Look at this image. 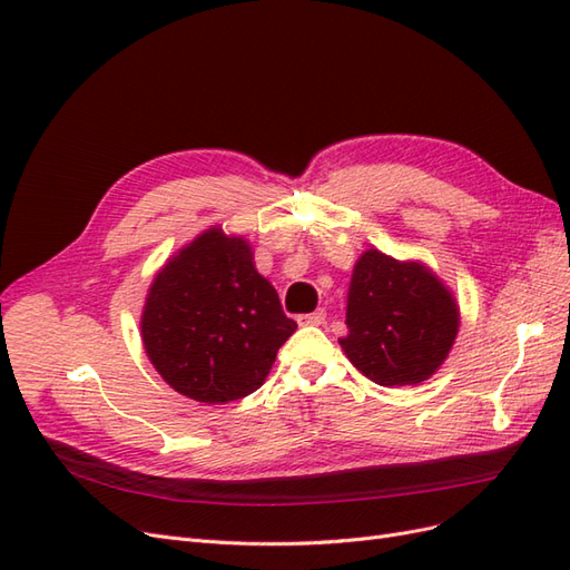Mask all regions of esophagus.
Wrapping results in <instances>:
<instances>
[{
	"label": "esophagus",
	"instance_id": "34e87169",
	"mask_svg": "<svg viewBox=\"0 0 570 570\" xmlns=\"http://www.w3.org/2000/svg\"><path fill=\"white\" fill-rule=\"evenodd\" d=\"M297 323L299 325H321V323H325V312L323 308H318V312H314V314H302L297 318Z\"/></svg>",
	"mask_w": 570,
	"mask_h": 570
}]
</instances>
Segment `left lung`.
<instances>
[{
    "mask_svg": "<svg viewBox=\"0 0 570 570\" xmlns=\"http://www.w3.org/2000/svg\"><path fill=\"white\" fill-rule=\"evenodd\" d=\"M459 304L423 262L366 249L352 271L342 352L383 387L419 385L444 364L459 333Z\"/></svg>",
    "mask_w": 570,
    "mask_h": 570,
    "instance_id": "obj_1",
    "label": "left lung"
}]
</instances>
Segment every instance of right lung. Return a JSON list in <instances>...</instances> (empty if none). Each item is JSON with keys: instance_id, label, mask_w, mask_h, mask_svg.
I'll list each match as a JSON object with an SVG mask.
<instances>
[{"instance_id": "obj_1", "label": "right lung", "mask_w": 570, "mask_h": 570, "mask_svg": "<svg viewBox=\"0 0 570 570\" xmlns=\"http://www.w3.org/2000/svg\"><path fill=\"white\" fill-rule=\"evenodd\" d=\"M295 331L278 292L256 271L252 245L220 226L199 233L159 268L140 318L151 366L204 404H228L262 387Z\"/></svg>"}]
</instances>
